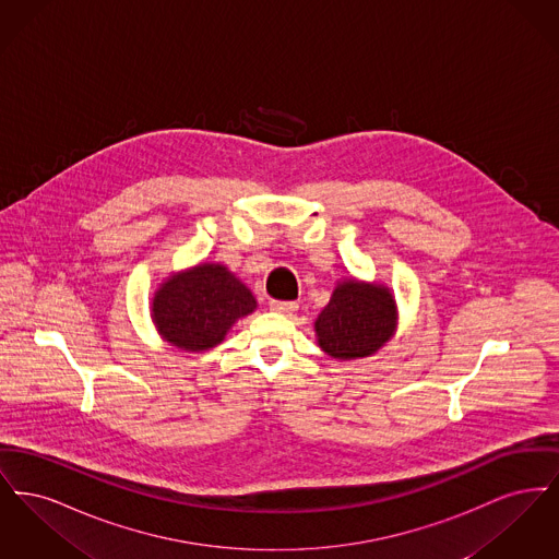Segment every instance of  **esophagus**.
<instances>
[{
  "label": "esophagus",
  "mask_w": 559,
  "mask_h": 559,
  "mask_svg": "<svg viewBox=\"0 0 559 559\" xmlns=\"http://www.w3.org/2000/svg\"><path fill=\"white\" fill-rule=\"evenodd\" d=\"M270 310L272 312H278V314H283V317H293L295 314V310H297V304L295 301H270Z\"/></svg>",
  "instance_id": "esophagus-1"
}]
</instances>
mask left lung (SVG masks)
<instances>
[{
	"mask_svg": "<svg viewBox=\"0 0 559 559\" xmlns=\"http://www.w3.org/2000/svg\"><path fill=\"white\" fill-rule=\"evenodd\" d=\"M396 322L399 308L388 287L346 278L337 283L314 322V331L322 352L340 360H354L385 346Z\"/></svg>",
	"mask_w": 559,
	"mask_h": 559,
	"instance_id": "left-lung-1",
	"label": "left lung"
}]
</instances>
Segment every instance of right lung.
I'll use <instances>...</instances> for the list:
<instances>
[{
    "instance_id": "obj_1",
    "label": "right lung",
    "mask_w": 559,
    "mask_h": 559,
    "mask_svg": "<svg viewBox=\"0 0 559 559\" xmlns=\"http://www.w3.org/2000/svg\"><path fill=\"white\" fill-rule=\"evenodd\" d=\"M255 308V297L228 267L203 262L160 285L151 317L167 344L203 352L222 344L230 326Z\"/></svg>"
}]
</instances>
